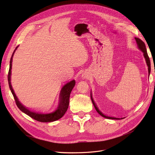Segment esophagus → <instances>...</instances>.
<instances>
[{
    "label": "esophagus",
    "mask_w": 155,
    "mask_h": 155,
    "mask_svg": "<svg viewBox=\"0 0 155 155\" xmlns=\"http://www.w3.org/2000/svg\"><path fill=\"white\" fill-rule=\"evenodd\" d=\"M81 77L83 79H87L88 78V75L86 72H84V73H83Z\"/></svg>",
    "instance_id": "obj_1"
}]
</instances>
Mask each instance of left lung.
<instances>
[{
  "label": "left lung",
  "instance_id": "obj_1",
  "mask_svg": "<svg viewBox=\"0 0 155 155\" xmlns=\"http://www.w3.org/2000/svg\"><path fill=\"white\" fill-rule=\"evenodd\" d=\"M135 40H136V41H137V43L138 45V48L143 53V56H144V58L145 59V61H146V63H147V67H148V72H149V76L150 72H151V62H150V59H149V58L147 52V50H146V47H145V43H143V42L141 39H140L139 38H137V37H135ZM91 100H92V104H93L94 106V107H95V109L96 110V111L101 116L104 117V118H105L111 119V120H121V119H124V118H114V117H111V116H108L104 115L99 109H98V108L97 107L94 101V100H93L91 93Z\"/></svg>",
  "mask_w": 155,
  "mask_h": 155
}]
</instances>
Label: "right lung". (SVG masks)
<instances>
[{
  "instance_id": "1",
  "label": "right lung",
  "mask_w": 155,
  "mask_h": 155,
  "mask_svg": "<svg viewBox=\"0 0 155 155\" xmlns=\"http://www.w3.org/2000/svg\"><path fill=\"white\" fill-rule=\"evenodd\" d=\"M17 48L18 46H17L15 50H14L13 53L11 57L10 62V69H9L8 75L9 87H10V88L13 96L14 99L15 100L17 106L18 107V109H19L22 112H24V113L28 115L33 119H34L38 121H41V122H51V121H54L60 118H61L65 114V112H66L67 110L68 105H69V98H70V93H71L72 90L73 89L74 87L75 86L76 81H75V80H72L71 81L67 83L66 85H64L59 95V104L58 107V109H56L55 111L51 112V113L43 114V113H39V112H33L30 110L29 109H28L27 108H26L25 106H23L19 102V101H18V98L16 96L15 92H14L13 89L11 85V73H12L11 70H12V59H13V54L15 53V51Z\"/></svg>"
}]
</instances>
